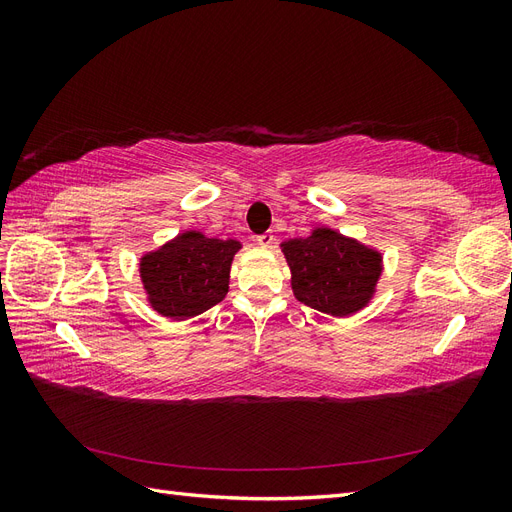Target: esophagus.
<instances>
[{
    "mask_svg": "<svg viewBox=\"0 0 512 512\" xmlns=\"http://www.w3.org/2000/svg\"><path fill=\"white\" fill-rule=\"evenodd\" d=\"M273 241H275V237L271 235V232H265V235H258V237H256V243H258L260 247H271Z\"/></svg>",
    "mask_w": 512,
    "mask_h": 512,
    "instance_id": "1",
    "label": "esophagus"
}]
</instances>
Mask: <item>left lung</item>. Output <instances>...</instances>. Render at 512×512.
Wrapping results in <instances>:
<instances>
[{
	"label": "left lung",
	"mask_w": 512,
	"mask_h": 512,
	"mask_svg": "<svg viewBox=\"0 0 512 512\" xmlns=\"http://www.w3.org/2000/svg\"><path fill=\"white\" fill-rule=\"evenodd\" d=\"M292 269V290L301 303L331 316L361 309L374 292L380 256L329 228L282 245Z\"/></svg>",
	"instance_id": "left-lung-1"
}]
</instances>
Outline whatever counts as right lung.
I'll use <instances>...</instances> for the list:
<instances>
[{"label":"right lung","instance_id":"right-lung-1","mask_svg":"<svg viewBox=\"0 0 512 512\" xmlns=\"http://www.w3.org/2000/svg\"><path fill=\"white\" fill-rule=\"evenodd\" d=\"M239 241L183 232L141 260V277L156 312L185 320L220 303L228 292V271Z\"/></svg>","mask_w":512,"mask_h":512}]
</instances>
